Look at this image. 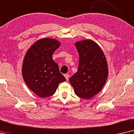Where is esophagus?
I'll list each match as a JSON object with an SVG mask.
<instances>
[{"instance_id": "34e87169", "label": "esophagus", "mask_w": 134, "mask_h": 134, "mask_svg": "<svg viewBox=\"0 0 134 134\" xmlns=\"http://www.w3.org/2000/svg\"><path fill=\"white\" fill-rule=\"evenodd\" d=\"M64 76H65V79L67 81H68L69 80V75L68 74H64Z\"/></svg>"}]
</instances>
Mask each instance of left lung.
<instances>
[{"instance_id":"obj_1","label":"left lung","mask_w":134,"mask_h":134,"mask_svg":"<svg viewBox=\"0 0 134 134\" xmlns=\"http://www.w3.org/2000/svg\"><path fill=\"white\" fill-rule=\"evenodd\" d=\"M79 54L78 70L69 79L77 96L90 99L100 91L108 78V64L100 47L91 40L75 43Z\"/></svg>"}]
</instances>
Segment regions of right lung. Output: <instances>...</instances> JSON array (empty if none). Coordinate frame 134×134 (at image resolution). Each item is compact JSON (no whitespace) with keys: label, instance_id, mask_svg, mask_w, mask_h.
I'll return each mask as SVG.
<instances>
[{"label":"right lung","instance_id":"add662e5","mask_svg":"<svg viewBox=\"0 0 134 134\" xmlns=\"http://www.w3.org/2000/svg\"><path fill=\"white\" fill-rule=\"evenodd\" d=\"M60 44L56 39H40L30 47L24 56L23 79L29 88L40 97L53 95L59 84L66 81L52 58Z\"/></svg>","mask_w":134,"mask_h":134}]
</instances>
